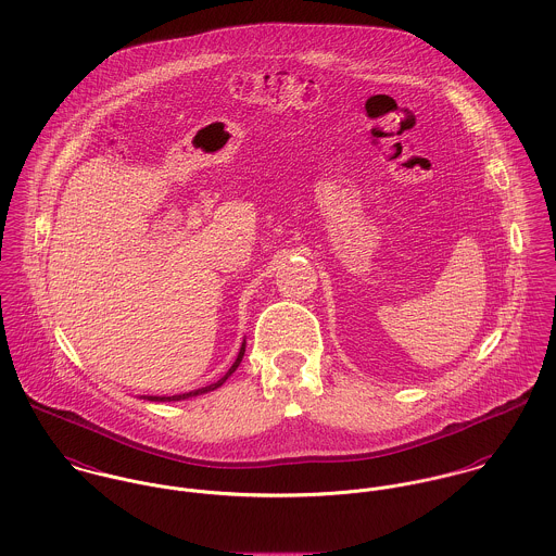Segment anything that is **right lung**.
Masks as SVG:
<instances>
[{
	"instance_id": "1",
	"label": "right lung",
	"mask_w": 556,
	"mask_h": 556,
	"mask_svg": "<svg viewBox=\"0 0 556 556\" xmlns=\"http://www.w3.org/2000/svg\"><path fill=\"white\" fill-rule=\"evenodd\" d=\"M245 339H243V343H241V350H239V356H237V361L232 363V367L228 369V372L222 377V379H217L215 383H208V386H204V388H198V390H189V392H184V394H173V396H140V399H147V401H155V403H170V401H186V399H191V396H200V394H206V392H211V390H217L219 386H224L226 383V379L235 372V370L239 369V365H241V361H243V356H245Z\"/></svg>"
}]
</instances>
